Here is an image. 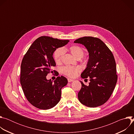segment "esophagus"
<instances>
[{
    "label": "esophagus",
    "mask_w": 134,
    "mask_h": 134,
    "mask_svg": "<svg viewBox=\"0 0 134 134\" xmlns=\"http://www.w3.org/2000/svg\"><path fill=\"white\" fill-rule=\"evenodd\" d=\"M67 80H68V82L69 83H70V82H73V81H74V80H73L70 79H67Z\"/></svg>",
    "instance_id": "obj_1"
}]
</instances>
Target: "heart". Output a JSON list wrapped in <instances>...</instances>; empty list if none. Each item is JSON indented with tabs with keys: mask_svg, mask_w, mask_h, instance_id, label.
<instances>
[{
	"mask_svg": "<svg viewBox=\"0 0 134 134\" xmlns=\"http://www.w3.org/2000/svg\"><path fill=\"white\" fill-rule=\"evenodd\" d=\"M68 50L76 58L80 59L83 56L84 51L82 48L78 46H71ZM64 50L62 48L55 49L53 52V57L55 63L57 64H60L64 55ZM81 71V68L79 66H65L62 68V72L65 75L69 77L74 78Z\"/></svg>",
	"mask_w": 134,
	"mask_h": 134,
	"instance_id": "b5f03b06",
	"label": "heart"
}]
</instances>
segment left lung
<instances>
[{"label": "left lung", "mask_w": 134, "mask_h": 134, "mask_svg": "<svg viewBox=\"0 0 134 134\" xmlns=\"http://www.w3.org/2000/svg\"><path fill=\"white\" fill-rule=\"evenodd\" d=\"M75 43L83 44L89 52L87 67L81 74L82 79H90L89 85L81 81L78 98L83 105L94 108L105 103L116 86L118 76L116 64L111 51L98 37L84 36Z\"/></svg>", "instance_id": "8db88e82"}]
</instances>
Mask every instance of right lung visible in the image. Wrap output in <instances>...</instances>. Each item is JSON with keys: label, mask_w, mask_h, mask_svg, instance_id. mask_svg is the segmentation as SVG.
I'll use <instances>...</instances> for the list:
<instances>
[{"label": "right lung", "mask_w": 134, "mask_h": 134, "mask_svg": "<svg viewBox=\"0 0 134 134\" xmlns=\"http://www.w3.org/2000/svg\"><path fill=\"white\" fill-rule=\"evenodd\" d=\"M69 41L42 36L34 41L24 55L21 66L20 82L26 98L34 107L47 110L59 102L62 88L68 83L67 79L58 76L53 82L46 77L53 72L51 68L55 66L52 56L54 51ZM55 75L58 76L57 72Z\"/></svg>", "instance_id": "1"}]
</instances>
